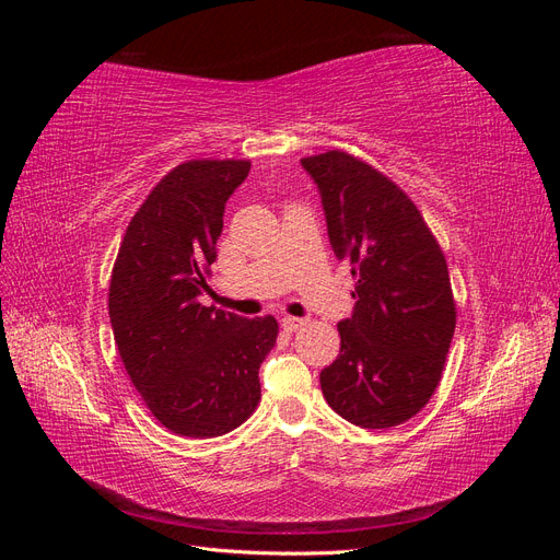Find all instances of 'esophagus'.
Returning a JSON list of instances; mask_svg holds the SVG:
<instances>
[{"label":"esophagus","instance_id":"34e87169","mask_svg":"<svg viewBox=\"0 0 560 560\" xmlns=\"http://www.w3.org/2000/svg\"><path fill=\"white\" fill-rule=\"evenodd\" d=\"M280 325H282V329H287V331H296V329H301L303 325H306V319H303V317H290V315H287V317H282V319H280Z\"/></svg>","mask_w":560,"mask_h":560}]
</instances>
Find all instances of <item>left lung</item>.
Masks as SVG:
<instances>
[{"label":"left lung","instance_id":"left-lung-1","mask_svg":"<svg viewBox=\"0 0 560 560\" xmlns=\"http://www.w3.org/2000/svg\"><path fill=\"white\" fill-rule=\"evenodd\" d=\"M315 182L336 259L350 264L352 315L341 352L319 371L322 395L352 425L395 428L442 381L455 303L448 266L422 214L395 182L346 151L301 159Z\"/></svg>","mask_w":560,"mask_h":560}]
</instances>
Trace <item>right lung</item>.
Masks as SVG:
<instances>
[{
  "instance_id": "obj_1",
  "label": "right lung",
  "mask_w": 560,
  "mask_h": 560,
  "mask_svg": "<svg viewBox=\"0 0 560 560\" xmlns=\"http://www.w3.org/2000/svg\"><path fill=\"white\" fill-rule=\"evenodd\" d=\"M249 161H189L167 173L126 229L109 282V319L124 366L161 425L222 436L261 399L259 366L276 346L273 315L202 306L231 194Z\"/></svg>"
}]
</instances>
